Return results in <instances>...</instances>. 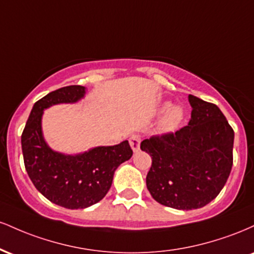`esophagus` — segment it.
<instances>
[{"label": "esophagus", "instance_id": "1", "mask_svg": "<svg viewBox=\"0 0 254 254\" xmlns=\"http://www.w3.org/2000/svg\"><path fill=\"white\" fill-rule=\"evenodd\" d=\"M141 136L139 135H132L129 138L130 145L132 148L133 151H138L139 150V144H141Z\"/></svg>", "mask_w": 254, "mask_h": 254}]
</instances>
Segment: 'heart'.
Segmentation results:
<instances>
[{
  "instance_id": "obj_1",
  "label": "heart",
  "mask_w": 254,
  "mask_h": 254,
  "mask_svg": "<svg viewBox=\"0 0 254 254\" xmlns=\"http://www.w3.org/2000/svg\"><path fill=\"white\" fill-rule=\"evenodd\" d=\"M161 112H165L162 118V127L165 130H173L182 123L184 110L180 106H172L170 103H165L161 106Z\"/></svg>"
}]
</instances>
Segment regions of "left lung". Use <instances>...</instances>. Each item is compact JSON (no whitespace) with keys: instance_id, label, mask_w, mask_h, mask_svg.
<instances>
[{"instance_id":"left-lung-1","label":"left lung","mask_w":254,"mask_h":254,"mask_svg":"<svg viewBox=\"0 0 254 254\" xmlns=\"http://www.w3.org/2000/svg\"><path fill=\"white\" fill-rule=\"evenodd\" d=\"M191 119L176 132L141 142L151 156L147 189L157 203L179 210L203 208L217 197L233 166L234 130L215 104L189 95Z\"/></svg>"}]
</instances>
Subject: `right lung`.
<instances>
[{"label":"right lung","mask_w":254,"mask_h":254,"mask_svg":"<svg viewBox=\"0 0 254 254\" xmlns=\"http://www.w3.org/2000/svg\"><path fill=\"white\" fill-rule=\"evenodd\" d=\"M83 86H66L38 100L21 135L25 168L36 189L52 203L66 209H83L106 196L117 167L132 156L127 141L97 147L78 155L54 151L44 141L43 111L56 104L75 103L84 95Z\"/></svg>","instance_id":"obj_1"}]
</instances>
